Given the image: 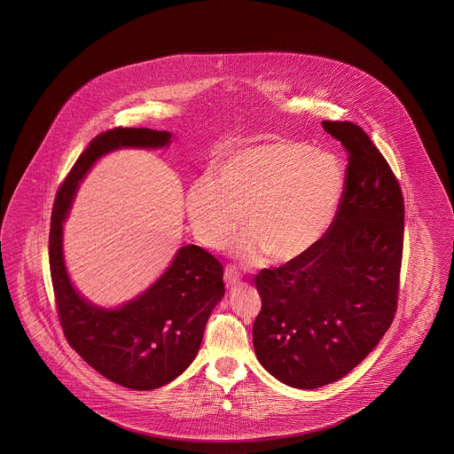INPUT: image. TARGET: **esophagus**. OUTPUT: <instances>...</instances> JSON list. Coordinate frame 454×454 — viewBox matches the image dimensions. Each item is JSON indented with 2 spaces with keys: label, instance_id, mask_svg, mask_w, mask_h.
I'll list each match as a JSON object with an SVG mask.
<instances>
[{
  "label": "esophagus",
  "instance_id": "1",
  "mask_svg": "<svg viewBox=\"0 0 454 454\" xmlns=\"http://www.w3.org/2000/svg\"><path fill=\"white\" fill-rule=\"evenodd\" d=\"M224 283L228 288H236L239 285V273L231 266H228L224 270Z\"/></svg>",
  "mask_w": 454,
  "mask_h": 454
}]
</instances>
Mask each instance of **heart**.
Here are the masks:
<instances>
[{
	"mask_svg": "<svg viewBox=\"0 0 454 454\" xmlns=\"http://www.w3.org/2000/svg\"><path fill=\"white\" fill-rule=\"evenodd\" d=\"M341 160L298 141L249 145L216 165L215 181H196L186 211L196 238L226 247L243 228L236 253L249 262H296L328 233L343 200Z\"/></svg>",
	"mask_w": 454,
	"mask_h": 454,
	"instance_id": "obj_1",
	"label": "heart"
}]
</instances>
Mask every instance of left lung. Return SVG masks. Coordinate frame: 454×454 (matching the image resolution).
<instances>
[{
	"mask_svg": "<svg viewBox=\"0 0 454 454\" xmlns=\"http://www.w3.org/2000/svg\"><path fill=\"white\" fill-rule=\"evenodd\" d=\"M323 128L349 153L336 218L308 254L256 276L254 353L300 389L341 380L380 343L396 313L403 254L404 203L383 154L356 124Z\"/></svg>",
	"mask_w": 454,
	"mask_h": 454,
	"instance_id": "1",
	"label": "left lung"
}]
</instances>
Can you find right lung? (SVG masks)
Listing matches in <instances>:
<instances>
[{
    "instance_id": "right-lung-1",
    "label": "right lung",
    "mask_w": 454,
    "mask_h": 454,
    "mask_svg": "<svg viewBox=\"0 0 454 454\" xmlns=\"http://www.w3.org/2000/svg\"><path fill=\"white\" fill-rule=\"evenodd\" d=\"M173 135L150 128H114L95 137L56 194L50 270L59 323L71 348L116 385L150 391L171 383L192 363L207 317L224 296L223 266L203 247H179L161 276L114 308L88 301L67 270L63 224L76 192L99 158L123 148L160 150Z\"/></svg>"
}]
</instances>
